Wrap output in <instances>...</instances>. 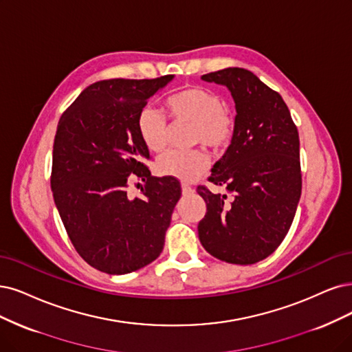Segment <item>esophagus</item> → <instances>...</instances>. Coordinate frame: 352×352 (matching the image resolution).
I'll list each match as a JSON object with an SVG mask.
<instances>
[{
    "label": "esophagus",
    "instance_id": "34e87169",
    "mask_svg": "<svg viewBox=\"0 0 352 352\" xmlns=\"http://www.w3.org/2000/svg\"><path fill=\"white\" fill-rule=\"evenodd\" d=\"M181 190H183V196H191V194L194 192V188L187 186V184H183V187H181Z\"/></svg>",
    "mask_w": 352,
    "mask_h": 352
}]
</instances>
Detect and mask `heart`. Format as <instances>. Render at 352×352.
I'll list each match as a JSON object with an SVG mask.
<instances>
[{"label":"heart","instance_id":"obj_1","mask_svg":"<svg viewBox=\"0 0 352 352\" xmlns=\"http://www.w3.org/2000/svg\"><path fill=\"white\" fill-rule=\"evenodd\" d=\"M165 107L174 120L192 123L191 142L203 143L212 149L225 148L233 133V119L225 110V101L214 91L191 87L179 91L165 101ZM138 132L149 151L161 152L168 142L165 117L151 106L138 114ZM209 166V158L203 151H168L156 161V171L186 183L197 179Z\"/></svg>","mask_w":352,"mask_h":352}]
</instances>
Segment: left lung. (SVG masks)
<instances>
[{"label": "left lung", "instance_id": "left-lung-1", "mask_svg": "<svg viewBox=\"0 0 352 352\" xmlns=\"http://www.w3.org/2000/svg\"><path fill=\"white\" fill-rule=\"evenodd\" d=\"M201 80L228 87L236 116L230 145L209 177L232 200L197 187L207 206L199 239L220 261L255 264L278 248L300 200L297 127L281 96L248 69L226 68Z\"/></svg>", "mask_w": 352, "mask_h": 352}]
</instances>
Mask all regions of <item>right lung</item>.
I'll return each mask as SVG.
<instances>
[{
  "instance_id": "add662e5",
  "label": "right lung",
  "mask_w": 352,
  "mask_h": 352,
  "mask_svg": "<svg viewBox=\"0 0 352 352\" xmlns=\"http://www.w3.org/2000/svg\"><path fill=\"white\" fill-rule=\"evenodd\" d=\"M173 78L94 82L58 123L50 175L55 204L76 252L107 274L146 267L164 250L181 186L173 177L151 175L136 120ZM132 176L146 183L142 198L128 197Z\"/></svg>"
}]
</instances>
